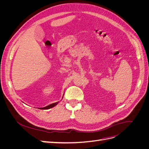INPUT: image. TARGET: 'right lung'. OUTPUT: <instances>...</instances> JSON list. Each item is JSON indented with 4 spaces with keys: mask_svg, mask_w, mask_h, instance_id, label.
<instances>
[{
    "mask_svg": "<svg viewBox=\"0 0 149 149\" xmlns=\"http://www.w3.org/2000/svg\"><path fill=\"white\" fill-rule=\"evenodd\" d=\"M58 103V102H55V103H53V104H49V106H47L45 107H41V108H40V109H50V108H52L53 107H55Z\"/></svg>",
    "mask_w": 149,
    "mask_h": 149,
    "instance_id": "add662e5",
    "label": "right lung"
}]
</instances>
